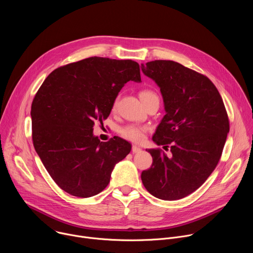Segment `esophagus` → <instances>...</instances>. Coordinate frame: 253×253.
Here are the masks:
<instances>
[{"label": "esophagus", "instance_id": "1", "mask_svg": "<svg viewBox=\"0 0 253 253\" xmlns=\"http://www.w3.org/2000/svg\"><path fill=\"white\" fill-rule=\"evenodd\" d=\"M142 149L139 147V146H136V145H133L132 146V152L133 153H139Z\"/></svg>", "mask_w": 253, "mask_h": 253}]
</instances>
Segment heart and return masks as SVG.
<instances>
[{
    "instance_id": "b5f03b06",
    "label": "heart",
    "mask_w": 253,
    "mask_h": 253,
    "mask_svg": "<svg viewBox=\"0 0 253 253\" xmlns=\"http://www.w3.org/2000/svg\"><path fill=\"white\" fill-rule=\"evenodd\" d=\"M141 101L143 102V104H146L149 100L156 98L157 95L155 92L151 91V90H142L139 94ZM117 106V101H115L113 103V110L116 109ZM148 128L146 126H142V125H137V124H128L123 126L122 128H120V135L131 141V142H135V143H140L145 138V133L147 132Z\"/></svg>"
}]
</instances>
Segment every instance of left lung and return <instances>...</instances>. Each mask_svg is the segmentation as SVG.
Returning <instances> with one entry per match:
<instances>
[{
  "instance_id": "1",
  "label": "left lung",
  "mask_w": 253,
  "mask_h": 253,
  "mask_svg": "<svg viewBox=\"0 0 253 253\" xmlns=\"http://www.w3.org/2000/svg\"><path fill=\"white\" fill-rule=\"evenodd\" d=\"M142 71L159 86L166 114L152 140L161 149L141 179L144 187L162 200H177L198 189L217 166L229 132L223 100L204 75L169 60L142 64Z\"/></svg>"
}]
</instances>
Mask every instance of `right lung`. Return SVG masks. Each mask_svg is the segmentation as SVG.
<instances>
[{
	"label": "right lung",
	"instance_id": "right-lung-1",
	"mask_svg": "<svg viewBox=\"0 0 253 253\" xmlns=\"http://www.w3.org/2000/svg\"><path fill=\"white\" fill-rule=\"evenodd\" d=\"M129 81L141 82L137 62L90 57L54 70L36 94L31 108L34 147L67 193L82 198L100 193L115 164L131 151L122 138L101 142L93 135L95 121L107 119Z\"/></svg>",
	"mask_w": 253,
	"mask_h": 253
}]
</instances>
